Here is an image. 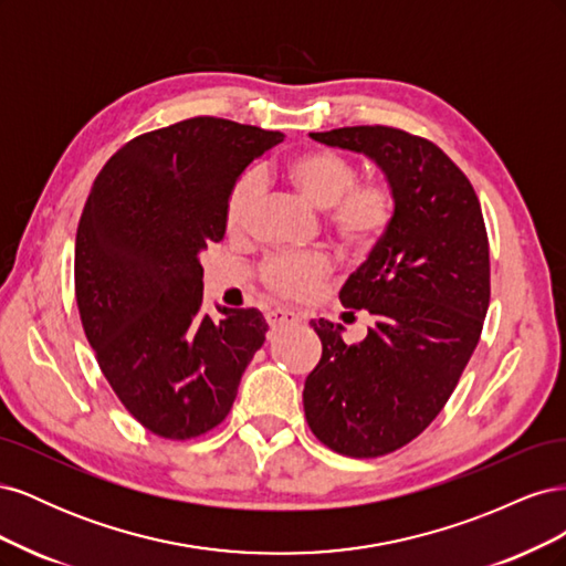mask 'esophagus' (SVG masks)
Here are the masks:
<instances>
[{
    "label": "esophagus",
    "mask_w": 566,
    "mask_h": 566,
    "mask_svg": "<svg viewBox=\"0 0 566 566\" xmlns=\"http://www.w3.org/2000/svg\"><path fill=\"white\" fill-rule=\"evenodd\" d=\"M300 321H302L300 314L290 312V310H271V312H266V323H269L271 331L283 328V325H295Z\"/></svg>",
    "instance_id": "esophagus-1"
}]
</instances>
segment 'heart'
Returning <instances> with one entry per match:
<instances>
[{
	"instance_id": "obj_1",
	"label": "heart",
	"mask_w": 566,
	"mask_h": 566,
	"mask_svg": "<svg viewBox=\"0 0 566 566\" xmlns=\"http://www.w3.org/2000/svg\"><path fill=\"white\" fill-rule=\"evenodd\" d=\"M290 186L316 210L328 214V227L342 248L364 254L380 241L394 217V193L385 181H356V167L333 150H306L285 165ZM262 198V177L248 169L235 179L227 198V229H250ZM325 252L273 254L260 266V279L271 293L290 300L312 297L333 273Z\"/></svg>"
}]
</instances>
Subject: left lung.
<instances>
[{
	"label": "left lung",
	"mask_w": 566,
	"mask_h": 566,
	"mask_svg": "<svg viewBox=\"0 0 566 566\" xmlns=\"http://www.w3.org/2000/svg\"><path fill=\"white\" fill-rule=\"evenodd\" d=\"M310 136L364 153L394 193L389 229L339 290L347 310L370 314L368 335L347 345L342 325L312 321L323 354L302 394L321 443L378 458L441 413L482 335L491 297L482 205L458 165L422 136L385 125Z\"/></svg>",
	"instance_id": "obj_1"
}]
</instances>
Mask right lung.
<instances>
[{"label":"right lung","mask_w":566,"mask_h":566,"mask_svg":"<svg viewBox=\"0 0 566 566\" xmlns=\"http://www.w3.org/2000/svg\"><path fill=\"white\" fill-rule=\"evenodd\" d=\"M283 142L200 115L136 136L101 169L75 238L84 335L115 397L146 430L196 439L229 416L269 325L256 310H202L200 252L227 233L243 169Z\"/></svg>","instance_id":"1"}]
</instances>
